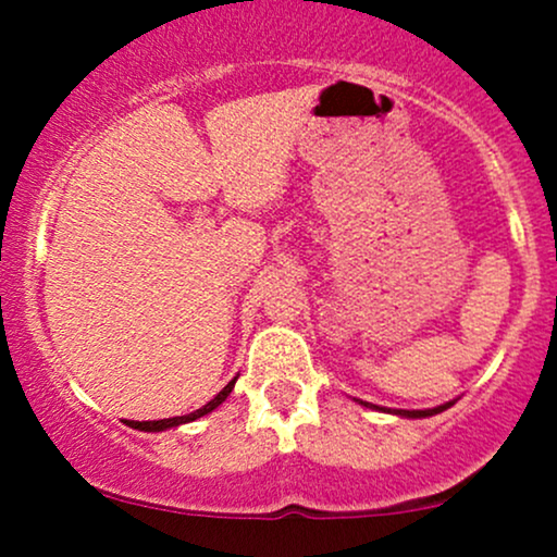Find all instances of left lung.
<instances>
[{"label": "left lung", "mask_w": 557, "mask_h": 557, "mask_svg": "<svg viewBox=\"0 0 557 557\" xmlns=\"http://www.w3.org/2000/svg\"><path fill=\"white\" fill-rule=\"evenodd\" d=\"M359 403H361V406H367V408H376V411H387V413H395V417H406V419L434 417V413L445 411V408L453 406V400H450V403H443V406H437V408H424V411H406V408H395V411H389V408H380V406H374V403H367V400H359Z\"/></svg>", "instance_id": "1"}]
</instances>
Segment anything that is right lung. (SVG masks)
Listing matches in <instances>:
<instances>
[{"label":"right lung","instance_id":"add662e5","mask_svg":"<svg viewBox=\"0 0 557 557\" xmlns=\"http://www.w3.org/2000/svg\"><path fill=\"white\" fill-rule=\"evenodd\" d=\"M235 380H238V376H235ZM235 380H230L227 385L222 387L220 393H216L214 398L207 403V406L196 408L194 413H185V417H172V419H159V421H127V419H125V424H127V426H133V430H140V432H162V430H170V426H181V424H188V421H196V419L207 417V413H212L214 408L220 406V403L225 400L230 393H233V387H235Z\"/></svg>","mask_w":557,"mask_h":557}]
</instances>
